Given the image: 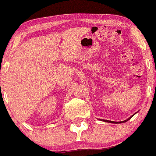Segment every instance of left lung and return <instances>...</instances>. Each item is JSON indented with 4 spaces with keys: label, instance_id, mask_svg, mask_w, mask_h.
<instances>
[{
    "label": "left lung",
    "instance_id": "1",
    "mask_svg": "<svg viewBox=\"0 0 156 156\" xmlns=\"http://www.w3.org/2000/svg\"><path fill=\"white\" fill-rule=\"evenodd\" d=\"M135 114V113H134ZM131 115V116H130L129 118L128 119H126V120H124V121H122V122H113V121H110V120H105V119H102L101 121H104V122H110V123H115V124H118V123H123V122H126L127 121H128V120L129 119H131V117L133 116V115Z\"/></svg>",
    "mask_w": 156,
    "mask_h": 156
}]
</instances>
